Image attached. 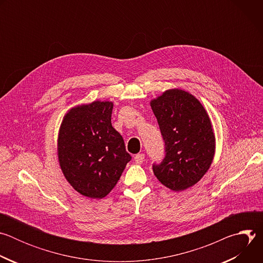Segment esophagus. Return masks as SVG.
<instances>
[{
	"instance_id": "esophagus-1",
	"label": "esophagus",
	"mask_w": 263,
	"mask_h": 263,
	"mask_svg": "<svg viewBox=\"0 0 263 263\" xmlns=\"http://www.w3.org/2000/svg\"><path fill=\"white\" fill-rule=\"evenodd\" d=\"M144 160V155L143 154H137L134 156V161L137 163V164H141Z\"/></svg>"
}]
</instances>
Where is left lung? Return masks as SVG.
Masks as SVG:
<instances>
[{
    "instance_id": "left-lung-1",
    "label": "left lung",
    "mask_w": 263,
    "mask_h": 263,
    "mask_svg": "<svg viewBox=\"0 0 263 263\" xmlns=\"http://www.w3.org/2000/svg\"><path fill=\"white\" fill-rule=\"evenodd\" d=\"M165 142V157L153 172L162 185L183 192L210 168L215 135L206 109L191 92L172 88L149 102Z\"/></svg>"
}]
</instances>
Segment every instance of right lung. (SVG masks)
<instances>
[{
  "label": "right lung",
  "instance_id": "add662e5",
  "mask_svg": "<svg viewBox=\"0 0 263 263\" xmlns=\"http://www.w3.org/2000/svg\"><path fill=\"white\" fill-rule=\"evenodd\" d=\"M114 102L93 101L67 110L61 122L57 156L66 181L80 195L103 199L115 189L130 154L111 125Z\"/></svg>",
  "mask_w": 263,
  "mask_h": 263
}]
</instances>
